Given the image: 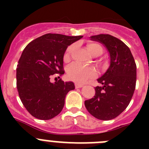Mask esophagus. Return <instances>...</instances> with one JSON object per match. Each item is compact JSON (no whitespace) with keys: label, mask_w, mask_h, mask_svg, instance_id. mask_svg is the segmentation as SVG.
I'll list each match as a JSON object with an SVG mask.
<instances>
[{"label":"esophagus","mask_w":149,"mask_h":149,"mask_svg":"<svg viewBox=\"0 0 149 149\" xmlns=\"http://www.w3.org/2000/svg\"><path fill=\"white\" fill-rule=\"evenodd\" d=\"M74 86H75V88H81V87H83V86H84V85H83V84H77V83H76V84H74Z\"/></svg>","instance_id":"obj_1"}]
</instances>
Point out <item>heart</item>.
<instances>
[{"label":"heart","instance_id":"b5f03b06","mask_svg":"<svg viewBox=\"0 0 149 149\" xmlns=\"http://www.w3.org/2000/svg\"><path fill=\"white\" fill-rule=\"evenodd\" d=\"M74 49V45L68 46L64 54V61L67 62L70 59V54L72 50ZM87 49L93 55L99 56L103 53V48L98 43L91 42L87 45ZM96 74V71L92 66H84L78 63H72L67 68V76L70 80L75 82L82 83L88 80L89 78L95 77Z\"/></svg>","mask_w":149,"mask_h":149}]
</instances>
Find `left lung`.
Returning <instances> with one entry per match:
<instances>
[{"instance_id": "8db88e82", "label": "left lung", "mask_w": 149, "mask_h": 149, "mask_svg": "<svg viewBox=\"0 0 149 149\" xmlns=\"http://www.w3.org/2000/svg\"><path fill=\"white\" fill-rule=\"evenodd\" d=\"M103 43L110 56V65L98 79L95 95L85 101L91 115L101 120H110L120 115L131 102L136 81V65L129 48L120 39L109 34L91 36Z\"/></svg>"}]
</instances>
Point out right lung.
I'll return each mask as SVG.
<instances>
[{
	"label": "right lung",
	"mask_w": 149,
	"mask_h": 149,
	"mask_svg": "<svg viewBox=\"0 0 149 149\" xmlns=\"http://www.w3.org/2000/svg\"><path fill=\"white\" fill-rule=\"evenodd\" d=\"M82 37L47 33L30 42L24 49L16 68V86L23 105L36 119L48 120L58 115L65 95L74 89L72 82L60 79L53 84L50 79L64 74L65 50Z\"/></svg>",
	"instance_id": "1"
}]
</instances>
